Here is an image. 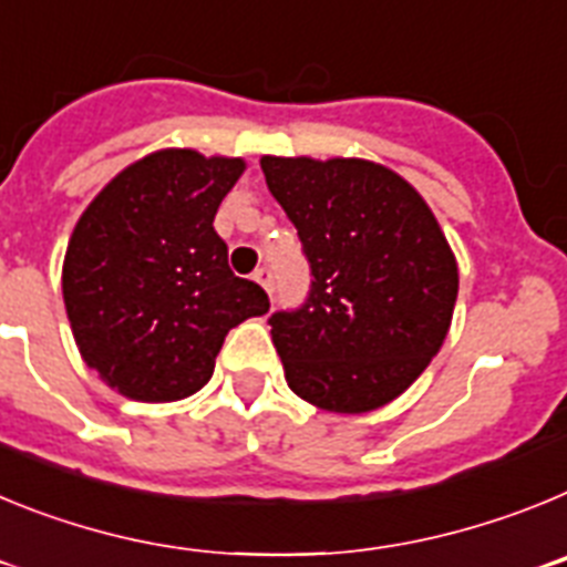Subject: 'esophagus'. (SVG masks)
I'll return each mask as SVG.
<instances>
[{
  "mask_svg": "<svg viewBox=\"0 0 567 567\" xmlns=\"http://www.w3.org/2000/svg\"><path fill=\"white\" fill-rule=\"evenodd\" d=\"M255 280H258L260 287L267 289L269 295H272V289H275V278H272V269L269 267H260V269H255V275H252Z\"/></svg>",
  "mask_w": 567,
  "mask_h": 567,
  "instance_id": "obj_1",
  "label": "esophagus"
}]
</instances>
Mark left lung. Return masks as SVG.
Returning <instances> with one entry per match:
<instances>
[{
	"label": "left lung",
	"instance_id": "left-lung-1",
	"mask_svg": "<svg viewBox=\"0 0 567 567\" xmlns=\"http://www.w3.org/2000/svg\"><path fill=\"white\" fill-rule=\"evenodd\" d=\"M260 169L312 269L303 307L269 318L289 389L338 414L392 403L452 327L460 275L437 218L363 158L264 155Z\"/></svg>",
	"mask_w": 567,
	"mask_h": 567
}]
</instances>
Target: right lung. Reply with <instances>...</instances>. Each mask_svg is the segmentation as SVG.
<instances>
[{
    "instance_id": "obj_1",
    "label": "right lung",
    "mask_w": 567,
    "mask_h": 567,
    "mask_svg": "<svg viewBox=\"0 0 567 567\" xmlns=\"http://www.w3.org/2000/svg\"><path fill=\"white\" fill-rule=\"evenodd\" d=\"M244 167L195 150L150 153L115 175L70 235V329L84 363L124 398H189L213 378L229 329L269 312L267 292L233 275L213 227Z\"/></svg>"
}]
</instances>
